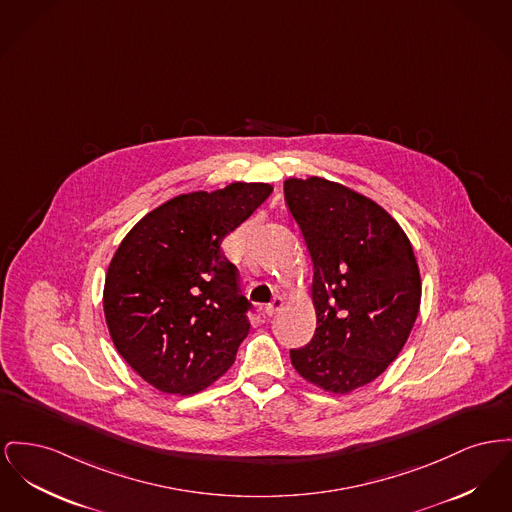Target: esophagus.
I'll use <instances>...</instances> for the list:
<instances>
[{"label": "esophagus", "instance_id": "1", "mask_svg": "<svg viewBox=\"0 0 512 512\" xmlns=\"http://www.w3.org/2000/svg\"><path fill=\"white\" fill-rule=\"evenodd\" d=\"M282 307H284V300H282V298H274V300L265 307V313H267L269 317H274L276 313L282 311Z\"/></svg>", "mask_w": 512, "mask_h": 512}]
</instances>
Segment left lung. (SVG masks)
<instances>
[{
  "instance_id": "obj_1",
  "label": "left lung",
  "mask_w": 512,
  "mask_h": 512,
  "mask_svg": "<svg viewBox=\"0 0 512 512\" xmlns=\"http://www.w3.org/2000/svg\"><path fill=\"white\" fill-rule=\"evenodd\" d=\"M286 207L313 263L317 329L290 350L301 377L346 394L396 360L416 323L421 278L412 243L389 212L323 178L284 181Z\"/></svg>"
}]
</instances>
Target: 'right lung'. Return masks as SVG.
Wrapping results in <instances>:
<instances>
[{
    "label": "right lung",
    "instance_id": "add662e5",
    "mask_svg": "<svg viewBox=\"0 0 512 512\" xmlns=\"http://www.w3.org/2000/svg\"><path fill=\"white\" fill-rule=\"evenodd\" d=\"M271 193L269 183L238 181L180 195L121 241L104 315L121 358L158 391H203L236 360L251 303L220 245Z\"/></svg>",
    "mask_w": 512,
    "mask_h": 512
}]
</instances>
